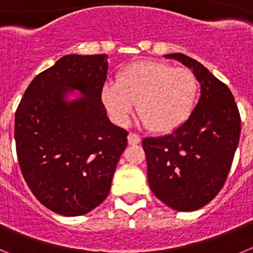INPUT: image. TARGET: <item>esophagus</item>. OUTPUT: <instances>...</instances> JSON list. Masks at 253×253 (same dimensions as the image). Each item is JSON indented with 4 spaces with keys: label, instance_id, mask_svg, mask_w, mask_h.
<instances>
[{
    "label": "esophagus",
    "instance_id": "esophagus-1",
    "mask_svg": "<svg viewBox=\"0 0 253 253\" xmlns=\"http://www.w3.org/2000/svg\"><path fill=\"white\" fill-rule=\"evenodd\" d=\"M140 140H142V138L138 135V134L135 133H129L128 135V143L130 144V146H134V144H138V143H140Z\"/></svg>",
    "mask_w": 253,
    "mask_h": 253
}]
</instances>
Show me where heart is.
<instances>
[{"label":"heart","instance_id":"1","mask_svg":"<svg viewBox=\"0 0 253 253\" xmlns=\"http://www.w3.org/2000/svg\"><path fill=\"white\" fill-rule=\"evenodd\" d=\"M195 75L156 60L128 64L116 84L102 87L101 99L114 120L124 124L137 104V114L149 130L166 134L176 130L191 115L198 97Z\"/></svg>","mask_w":253,"mask_h":253}]
</instances>
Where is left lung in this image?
Here are the masks:
<instances>
[{"label":"left lung","mask_w":253,"mask_h":253,"mask_svg":"<svg viewBox=\"0 0 253 253\" xmlns=\"http://www.w3.org/2000/svg\"><path fill=\"white\" fill-rule=\"evenodd\" d=\"M193 69L200 97L189 119L171 134L144 138L148 182L163 204L193 211L211 202L224 185L241 135V118L227 84L198 60L166 54Z\"/></svg>","instance_id":"1"}]
</instances>
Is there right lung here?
Listing matches in <instances>:
<instances>
[{"mask_svg":"<svg viewBox=\"0 0 253 253\" xmlns=\"http://www.w3.org/2000/svg\"><path fill=\"white\" fill-rule=\"evenodd\" d=\"M107 67L106 54L64 55L31 81L15 114L22 176L60 215H84L104 202L128 143L101 101ZM75 90L82 95L67 99Z\"/></svg>","mask_w":253,"mask_h":253,"instance_id":"obj_1","label":"right lung"}]
</instances>
